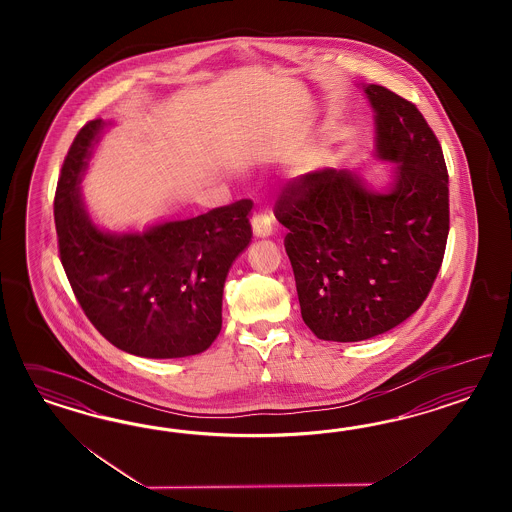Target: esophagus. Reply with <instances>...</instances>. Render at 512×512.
<instances>
[{
  "label": "esophagus",
  "mask_w": 512,
  "mask_h": 512,
  "mask_svg": "<svg viewBox=\"0 0 512 512\" xmlns=\"http://www.w3.org/2000/svg\"><path fill=\"white\" fill-rule=\"evenodd\" d=\"M251 227H253V234L257 238H268L274 227H272V219L266 216V214H255L251 219Z\"/></svg>",
  "instance_id": "esophagus-1"
}]
</instances>
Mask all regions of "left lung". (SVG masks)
<instances>
[{"instance_id": "obj_1", "label": "left lung", "mask_w": 512, "mask_h": 512, "mask_svg": "<svg viewBox=\"0 0 512 512\" xmlns=\"http://www.w3.org/2000/svg\"><path fill=\"white\" fill-rule=\"evenodd\" d=\"M375 120V157L394 163L381 189L351 171L308 172L283 191L276 217L289 231L304 323L325 341H364L419 310L449 236V174L419 109L364 84Z\"/></svg>"}]
</instances>
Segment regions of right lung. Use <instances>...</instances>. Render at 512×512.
Here are the masks:
<instances>
[{
    "label": "right lung",
    "instance_id": "right-lung-1",
    "mask_svg": "<svg viewBox=\"0 0 512 512\" xmlns=\"http://www.w3.org/2000/svg\"><path fill=\"white\" fill-rule=\"evenodd\" d=\"M109 125H84L63 161L54 199L63 270L86 317L118 349L144 358L199 355L219 336L223 285L251 242L253 202L142 231L101 229L80 182Z\"/></svg>",
    "mask_w": 512,
    "mask_h": 512
}]
</instances>
